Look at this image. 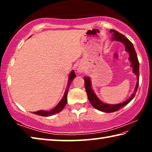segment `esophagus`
I'll list each match as a JSON object with an SVG mask.
<instances>
[{
	"instance_id": "34e87169",
	"label": "esophagus",
	"mask_w": 152,
	"mask_h": 152,
	"mask_svg": "<svg viewBox=\"0 0 152 152\" xmlns=\"http://www.w3.org/2000/svg\"><path fill=\"white\" fill-rule=\"evenodd\" d=\"M78 70H79V72H80V71H81L80 70V69H78Z\"/></svg>"
}]
</instances>
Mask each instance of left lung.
<instances>
[{"instance_id":"1","label":"left lung","mask_w":152,"mask_h":152,"mask_svg":"<svg viewBox=\"0 0 152 152\" xmlns=\"http://www.w3.org/2000/svg\"><path fill=\"white\" fill-rule=\"evenodd\" d=\"M110 32L113 34V40H116L118 42H121L123 43L125 46V50L127 52L129 53V61L132 62L131 66L133 68V72L135 73L137 76V83H136L135 91L133 92L132 96L129 99H127V101L122 102V103L117 104H108L103 103L99 99L96 94L94 93V91H92L91 88V80L88 77H85L84 79V86H85L86 91L88 96V100L92 106L94 107L97 110H101L102 112L104 113H113L115 112L117 110L121 109L125 105H127L134 98L136 94V92L137 91L138 86H139V78H140V64H139L138 58L137 53L135 50V48L133 47V43L129 40L125 35H123L121 33H119L117 31L114 29H110Z\"/></svg>"}]
</instances>
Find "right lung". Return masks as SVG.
<instances>
[{
  "label": "right lung",
  "mask_w": 152,
  "mask_h": 152,
  "mask_svg": "<svg viewBox=\"0 0 152 152\" xmlns=\"http://www.w3.org/2000/svg\"><path fill=\"white\" fill-rule=\"evenodd\" d=\"M76 76L75 74V72L74 71L72 70L69 74V80H68V86H67L66 90L65 91V93H64V96L62 98V99L61 100L60 102L58 104L57 106H56L54 109H53L52 110H50V111H45V110H38V111L36 112H33L34 114L38 115L39 116H43V117H48V116H51V115H56L57 113H60L61 110H62L64 107L66 106V104L67 103V95H68V89L69 87H70V85L72 83V82L73 81L74 78H75Z\"/></svg>",
  "instance_id": "obj_1"
}]
</instances>
